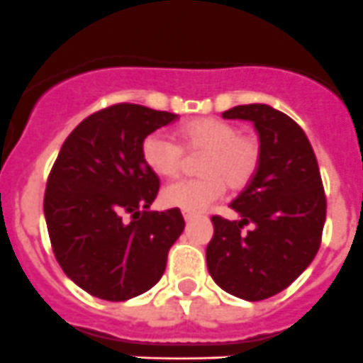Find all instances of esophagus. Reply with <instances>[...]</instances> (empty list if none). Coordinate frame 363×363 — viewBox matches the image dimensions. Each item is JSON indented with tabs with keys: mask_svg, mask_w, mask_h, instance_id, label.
<instances>
[{
	"mask_svg": "<svg viewBox=\"0 0 363 363\" xmlns=\"http://www.w3.org/2000/svg\"><path fill=\"white\" fill-rule=\"evenodd\" d=\"M182 216H184L186 221H191L193 218H195V214L193 213H188V211H182Z\"/></svg>",
	"mask_w": 363,
	"mask_h": 363,
	"instance_id": "obj_1",
	"label": "esophagus"
}]
</instances>
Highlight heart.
<instances>
[{
    "label": "heart",
    "instance_id": "1",
    "mask_svg": "<svg viewBox=\"0 0 363 363\" xmlns=\"http://www.w3.org/2000/svg\"><path fill=\"white\" fill-rule=\"evenodd\" d=\"M184 152H203L199 163L202 177L182 179L161 193L167 207L202 213L216 202L228 184L242 189L260 163V143L253 135H239L238 128L220 118H196L177 129V143L164 133H150L142 143L147 168L163 179L181 172Z\"/></svg>",
    "mask_w": 363,
    "mask_h": 363
}]
</instances>
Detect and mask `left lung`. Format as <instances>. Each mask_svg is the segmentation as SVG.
<instances>
[{"label": "left lung", "instance_id": "1", "mask_svg": "<svg viewBox=\"0 0 363 363\" xmlns=\"http://www.w3.org/2000/svg\"><path fill=\"white\" fill-rule=\"evenodd\" d=\"M223 118L250 121L259 135L255 175L230 203L239 220L213 216L207 269L232 296L260 301L289 287L321 245L326 199L318 160L303 129L267 104H242ZM250 224L248 233L242 227Z\"/></svg>", "mask_w": 363, "mask_h": 363}]
</instances>
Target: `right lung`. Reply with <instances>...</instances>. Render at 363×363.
<instances>
[{
  "label": "right lung",
  "mask_w": 363,
  "mask_h": 363,
  "mask_svg": "<svg viewBox=\"0 0 363 363\" xmlns=\"http://www.w3.org/2000/svg\"><path fill=\"white\" fill-rule=\"evenodd\" d=\"M177 118L115 104L84 118L60 149L45 186V223L63 273L92 296L131 300L163 277L184 218L179 209L149 211L160 179L147 168L142 143Z\"/></svg>",
  "instance_id": "right-lung-1"
}]
</instances>
